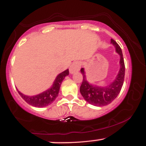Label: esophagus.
I'll return each instance as SVG.
<instances>
[{
	"label": "esophagus",
	"mask_w": 146,
	"mask_h": 146,
	"mask_svg": "<svg viewBox=\"0 0 146 146\" xmlns=\"http://www.w3.org/2000/svg\"><path fill=\"white\" fill-rule=\"evenodd\" d=\"M82 64L80 61H75L74 62L72 63V64L69 67V71L71 73H73L74 72H77L80 71L81 68Z\"/></svg>",
	"instance_id": "1"
}]
</instances>
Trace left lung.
Wrapping results in <instances>:
<instances>
[{"mask_svg": "<svg viewBox=\"0 0 146 146\" xmlns=\"http://www.w3.org/2000/svg\"><path fill=\"white\" fill-rule=\"evenodd\" d=\"M110 41L115 45L116 51L120 55V70L113 83L106 87H98L89 84L86 80L84 68L80 70L83 75V80L80 88V93L86 102L97 106H104L111 103L119 93L124 80L125 64L121 48L113 39L110 40Z\"/></svg>", "mask_w": 146, "mask_h": 146, "instance_id": "1", "label": "left lung"}]
</instances>
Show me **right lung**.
Instances as JSON below:
<instances>
[{
  "label": "right lung",
  "instance_id": "add662e5",
  "mask_svg": "<svg viewBox=\"0 0 146 146\" xmlns=\"http://www.w3.org/2000/svg\"><path fill=\"white\" fill-rule=\"evenodd\" d=\"M68 74H69L68 69L60 73L57 76L56 80H55L53 86L46 91L40 93L39 95H35V96H27V95L22 94L21 92H19L18 90V92L21 96V98L27 103L33 106L38 107V108L47 106L51 104V103H53L58 97L62 82L64 78Z\"/></svg>",
  "mask_w": 146,
  "mask_h": 146
}]
</instances>
